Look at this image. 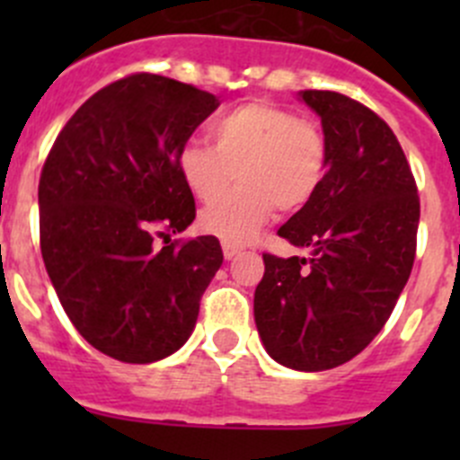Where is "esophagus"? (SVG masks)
<instances>
[{
    "mask_svg": "<svg viewBox=\"0 0 460 460\" xmlns=\"http://www.w3.org/2000/svg\"><path fill=\"white\" fill-rule=\"evenodd\" d=\"M222 253H225L226 260H234L240 253L238 244H231V243H222Z\"/></svg>",
    "mask_w": 460,
    "mask_h": 460,
    "instance_id": "esophagus-1",
    "label": "esophagus"
}]
</instances>
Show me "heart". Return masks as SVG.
I'll return each instance as SVG.
<instances>
[{"instance_id":"b5f03b06","label":"heart","mask_w":460,"mask_h":460,"mask_svg":"<svg viewBox=\"0 0 460 460\" xmlns=\"http://www.w3.org/2000/svg\"><path fill=\"white\" fill-rule=\"evenodd\" d=\"M208 136L213 146L191 140L180 148L178 173L193 198L211 202L200 213V229L225 243H249L271 220L273 208L300 211L323 184V131L291 111L247 102L213 119ZM234 172L241 187L217 201Z\"/></svg>"}]
</instances>
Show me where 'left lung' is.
<instances>
[{
  "mask_svg": "<svg viewBox=\"0 0 460 460\" xmlns=\"http://www.w3.org/2000/svg\"><path fill=\"white\" fill-rule=\"evenodd\" d=\"M320 118L327 173L278 235L307 256L264 253L253 318L264 349L296 372L347 363L392 316L411 273L420 202L392 128L333 91H300Z\"/></svg>",
  "mask_w": 460,
  "mask_h": 460,
  "instance_id": "1",
  "label": "left lung"
}]
</instances>
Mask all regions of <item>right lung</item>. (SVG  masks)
<instances>
[{
	"label": "right lung",
	"mask_w": 460,
	"mask_h": 460,
	"mask_svg": "<svg viewBox=\"0 0 460 460\" xmlns=\"http://www.w3.org/2000/svg\"><path fill=\"white\" fill-rule=\"evenodd\" d=\"M217 106L200 88L137 73L88 97L46 157L41 258L66 316L111 358L155 363L196 327L220 243L157 249L153 226L180 234L196 220L178 151Z\"/></svg>",
	"instance_id": "obj_1"
}]
</instances>
